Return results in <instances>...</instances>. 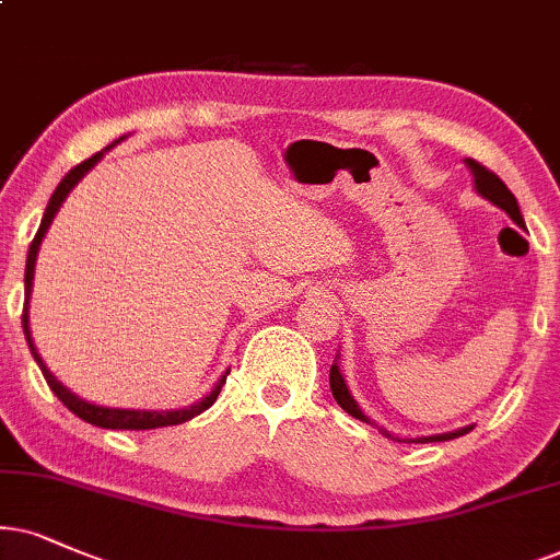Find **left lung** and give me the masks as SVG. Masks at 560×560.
I'll list each match as a JSON object with an SVG mask.
<instances>
[{"label": "left lung", "mask_w": 560, "mask_h": 560, "mask_svg": "<svg viewBox=\"0 0 560 560\" xmlns=\"http://www.w3.org/2000/svg\"><path fill=\"white\" fill-rule=\"evenodd\" d=\"M465 165L470 167L472 183H476L478 194L483 196L486 201H491L493 207L504 209L506 214L512 217L516 224H520V228H525V219H522V211H520V207H516V198H514L512 190H509V188L504 186V180H501L499 175H493L491 170H486L483 165H478L476 160H465ZM330 393H332V398H336L338 406H341V408L346 410V413L353 416V419L364 421V423H372V427H374V421L370 419V416H364L362 408H359V402L353 400L349 385H346V380H343V374H341V366H338V359H336V362H332V366H330ZM377 429H380V427H377ZM380 431H382V434H385L387 439H393V442L427 444V442H450V439H457V436L468 434V431H472V423H470V427L447 431V434H431V436H416V439H400V436L390 434V431H387V429H380Z\"/></svg>", "instance_id": "8db88e82"}]
</instances>
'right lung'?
Instances as JSON below:
<instances>
[{
    "instance_id": "add662e5",
    "label": "right lung",
    "mask_w": 560,
    "mask_h": 560,
    "mask_svg": "<svg viewBox=\"0 0 560 560\" xmlns=\"http://www.w3.org/2000/svg\"><path fill=\"white\" fill-rule=\"evenodd\" d=\"M124 139H126V137L116 139V141H113L110 147H116L118 141H124ZM110 147H105L103 152L92 154L90 160H84V162H80V165H77V167L69 170V173L63 175V178H61L59 186H56L54 196L48 198V207H46V211H44V219H40V228H38V232H35V237H33V243H31V250H27V264H25V307H23V330H25V341H27V346H31L33 359H35V362H38L40 372H44V377H46V382H48V387H51V390L56 393V398H59V400L63 402V406H67L69 410H72L74 416H80L82 421H88V423H92V427H101V429H129V431H144V429L175 427V423L190 421V419H194V416L203 413V410H207V408L211 406V402L217 400V395L222 393V385H224V382H228V374H230V370L224 372L222 377L217 380L214 390H211V393L207 395V398H201L198 402H194V406H186V408H170V410L108 408V406H97V402H90V400L80 398V395L69 390V387L63 385V382L56 380L54 374H51V370H48V366H46L44 359H40V353H38V349H35L33 336H31V292H33V276H35V258H38L40 243H44V237H46L48 228H51V222H54L56 211L61 209V203L67 201V196L72 194V188L77 186V183H80V180L84 178V175L90 173L92 167L97 165V162H101V158H103L105 152L110 150Z\"/></svg>"
}]
</instances>
